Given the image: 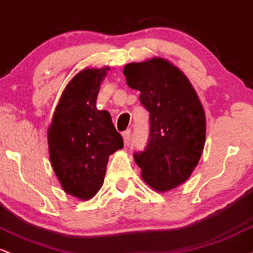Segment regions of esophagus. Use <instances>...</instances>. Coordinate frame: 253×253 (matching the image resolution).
<instances>
[{"mask_svg": "<svg viewBox=\"0 0 253 253\" xmlns=\"http://www.w3.org/2000/svg\"><path fill=\"white\" fill-rule=\"evenodd\" d=\"M123 137H124V142H125V146L128 145L129 142V139H130V130L127 129L125 130V132L123 133Z\"/></svg>", "mask_w": 253, "mask_h": 253, "instance_id": "34e87169", "label": "esophagus"}]
</instances>
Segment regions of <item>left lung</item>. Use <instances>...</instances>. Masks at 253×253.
<instances>
[{"mask_svg":"<svg viewBox=\"0 0 253 253\" xmlns=\"http://www.w3.org/2000/svg\"><path fill=\"white\" fill-rule=\"evenodd\" d=\"M124 75L127 85L140 91V103L149 112L148 142L134 153V161L153 189L176 188L188 180L202 155V104L184 73L166 59L127 64Z\"/></svg>","mask_w":253,"mask_h":253,"instance_id":"left-lung-1","label":"left lung"}]
</instances>
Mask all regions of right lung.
<instances>
[{
  "mask_svg": "<svg viewBox=\"0 0 253 253\" xmlns=\"http://www.w3.org/2000/svg\"><path fill=\"white\" fill-rule=\"evenodd\" d=\"M107 70L86 69L73 77L47 130L53 170L64 191L81 200H89L98 193L108 156L124 146L111 114L97 108V95Z\"/></svg>",
  "mask_w": 253,
  "mask_h": 253,
  "instance_id": "add662e5",
  "label": "right lung"
}]
</instances>
